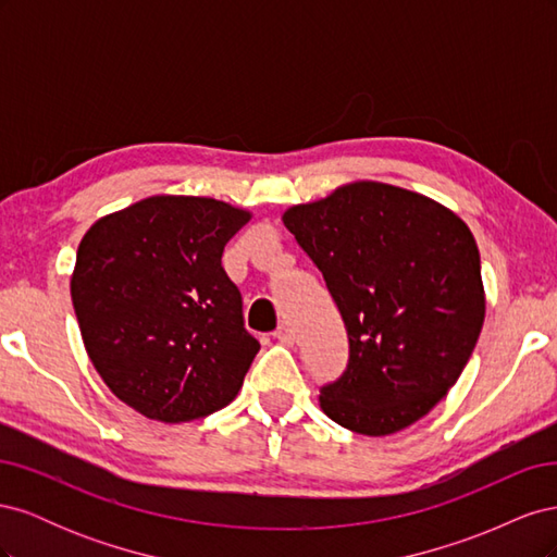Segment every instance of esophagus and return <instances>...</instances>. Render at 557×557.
I'll use <instances>...</instances> for the list:
<instances>
[{"label":"esophagus","instance_id":"esophagus-1","mask_svg":"<svg viewBox=\"0 0 557 557\" xmlns=\"http://www.w3.org/2000/svg\"><path fill=\"white\" fill-rule=\"evenodd\" d=\"M274 339L281 342V344H285V346H290V344L295 342V332H293L288 325H281V327L274 332Z\"/></svg>","mask_w":557,"mask_h":557}]
</instances>
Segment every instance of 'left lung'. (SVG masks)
<instances>
[{"label": "left lung", "mask_w": 557, "mask_h": 557, "mask_svg": "<svg viewBox=\"0 0 557 557\" xmlns=\"http://www.w3.org/2000/svg\"><path fill=\"white\" fill-rule=\"evenodd\" d=\"M342 313L348 362L320 409L367 436L423 418L460 379L483 327L481 258L436 201L360 181L283 213Z\"/></svg>", "instance_id": "1"}]
</instances>
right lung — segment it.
<instances>
[{
    "mask_svg": "<svg viewBox=\"0 0 557 557\" xmlns=\"http://www.w3.org/2000/svg\"><path fill=\"white\" fill-rule=\"evenodd\" d=\"M248 218L211 197L158 195L83 237L72 276L83 344L141 416L185 423L237 397L260 342L221 258Z\"/></svg>",
    "mask_w": 557,
    "mask_h": 557,
    "instance_id": "obj_1",
    "label": "right lung"
}]
</instances>
